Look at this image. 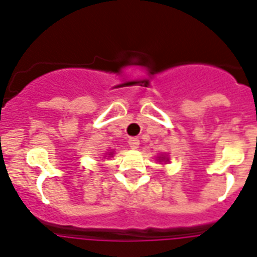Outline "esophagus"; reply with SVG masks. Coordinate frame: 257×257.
<instances>
[{
    "label": "esophagus",
    "mask_w": 257,
    "mask_h": 257,
    "mask_svg": "<svg viewBox=\"0 0 257 257\" xmlns=\"http://www.w3.org/2000/svg\"><path fill=\"white\" fill-rule=\"evenodd\" d=\"M128 144L131 148L136 150V148H139V146H140V140H139L137 137H131V139L128 140Z\"/></svg>",
    "instance_id": "34e87169"
}]
</instances>
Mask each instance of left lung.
Instances as JSON below:
<instances>
[{"label":"left lung","mask_w":257,"mask_h":257,"mask_svg":"<svg viewBox=\"0 0 257 257\" xmlns=\"http://www.w3.org/2000/svg\"><path fill=\"white\" fill-rule=\"evenodd\" d=\"M160 160H163V159H160Z\"/></svg>","instance_id":"1"}]
</instances>
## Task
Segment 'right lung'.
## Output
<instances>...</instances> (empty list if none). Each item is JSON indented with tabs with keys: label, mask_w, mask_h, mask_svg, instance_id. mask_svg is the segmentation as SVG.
Wrapping results in <instances>:
<instances>
[{
	"label": "right lung",
	"mask_w": 257,
	"mask_h": 257,
	"mask_svg": "<svg viewBox=\"0 0 257 257\" xmlns=\"http://www.w3.org/2000/svg\"><path fill=\"white\" fill-rule=\"evenodd\" d=\"M110 155H111V154H110Z\"/></svg>",
	"instance_id": "1"
}]
</instances>
